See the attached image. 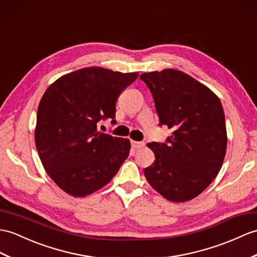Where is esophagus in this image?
<instances>
[{"label": "esophagus", "mask_w": 257, "mask_h": 257, "mask_svg": "<svg viewBox=\"0 0 257 257\" xmlns=\"http://www.w3.org/2000/svg\"><path fill=\"white\" fill-rule=\"evenodd\" d=\"M131 146H133V148L137 149V150H140V149L145 148V142H139V141L131 140Z\"/></svg>", "instance_id": "obj_1"}]
</instances>
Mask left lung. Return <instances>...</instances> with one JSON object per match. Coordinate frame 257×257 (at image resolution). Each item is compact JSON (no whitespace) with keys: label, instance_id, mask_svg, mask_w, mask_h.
<instances>
[{"label":"left lung","instance_id":"left-lung-1","mask_svg":"<svg viewBox=\"0 0 257 257\" xmlns=\"http://www.w3.org/2000/svg\"><path fill=\"white\" fill-rule=\"evenodd\" d=\"M168 143H148L156 160L145 169L149 184L164 198L184 202L216 178L226 152L224 112L219 97L194 77L174 69L142 73Z\"/></svg>","mask_w":257,"mask_h":257}]
</instances>
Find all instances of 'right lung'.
Here are the masks:
<instances>
[{"label": "right lung", "mask_w": 257, "mask_h": 257, "mask_svg": "<svg viewBox=\"0 0 257 257\" xmlns=\"http://www.w3.org/2000/svg\"><path fill=\"white\" fill-rule=\"evenodd\" d=\"M138 72L100 67L76 70L46 89L37 110L35 143L47 174L63 192L84 197L108 184L129 156V139L101 134L116 101Z\"/></svg>", "instance_id": "1"}]
</instances>
